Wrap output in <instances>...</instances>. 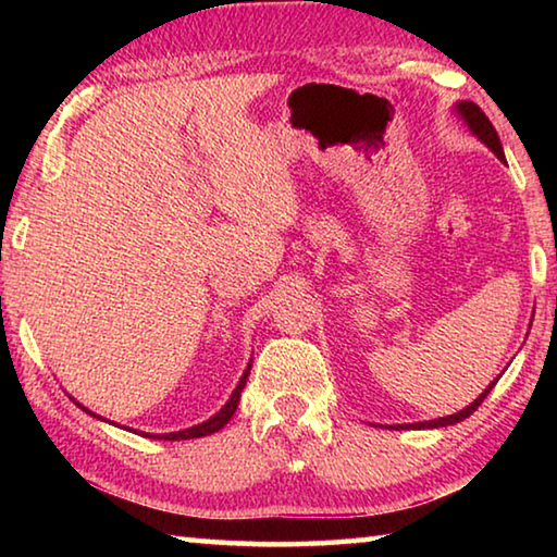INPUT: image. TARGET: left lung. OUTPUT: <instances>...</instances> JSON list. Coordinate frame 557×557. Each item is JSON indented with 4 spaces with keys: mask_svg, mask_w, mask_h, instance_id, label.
Returning a JSON list of instances; mask_svg holds the SVG:
<instances>
[{
    "mask_svg": "<svg viewBox=\"0 0 557 557\" xmlns=\"http://www.w3.org/2000/svg\"><path fill=\"white\" fill-rule=\"evenodd\" d=\"M455 112L457 115L467 122V127L474 132V135L482 139V143L492 149V152L502 159V162H506V157H504V147H502V143H498V135H496V129H494V125L492 122H488V117L484 115L482 112V108L476 106V102H471V100H461V102H457L455 106ZM496 385V381L494 383H488V388L479 395V398L474 400V403H469L465 410H459V412H455V414H447V418H437V420H428V422H412V425H391L393 430H425V428H447V425H455V422H461L465 418H469L471 412H474L479 405L484 403V398L488 393H492V388Z\"/></svg>",
    "mask_w": 557,
    "mask_h": 557,
    "instance_id": "obj_1",
    "label": "left lung"
}]
</instances>
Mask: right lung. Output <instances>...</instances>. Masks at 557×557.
<instances>
[{"mask_svg": "<svg viewBox=\"0 0 557 557\" xmlns=\"http://www.w3.org/2000/svg\"><path fill=\"white\" fill-rule=\"evenodd\" d=\"M248 375H250V363H248V369L243 371L240 381H238V385H235V391H233V395L228 398V403H225L223 408L213 414V418L201 422V425H194V428L178 430V432H164V435H147V437H154V440H194V437H206V435H213V432H219V430L225 425V422H228V420L233 418L235 408H238L240 393H243V388H245V381H248ZM75 405H78V408H83L81 403H75ZM83 412H90V410L83 408ZM90 414H92V418H98V420H106V418H100V414H96V412H90ZM106 422H108V420H106Z\"/></svg>", "mask_w": 557, "mask_h": 557, "instance_id": "obj_1", "label": "right lung"}]
</instances>
